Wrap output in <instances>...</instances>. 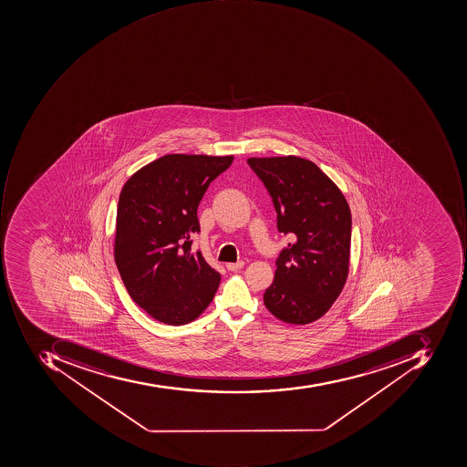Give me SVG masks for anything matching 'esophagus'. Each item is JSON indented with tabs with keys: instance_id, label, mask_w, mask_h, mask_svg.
I'll list each match as a JSON object with an SVG mask.
<instances>
[{
	"instance_id": "obj_1",
	"label": "esophagus",
	"mask_w": 467,
	"mask_h": 467,
	"mask_svg": "<svg viewBox=\"0 0 467 467\" xmlns=\"http://www.w3.org/2000/svg\"><path fill=\"white\" fill-rule=\"evenodd\" d=\"M227 269L229 271H238V269L243 268L244 266V261H237V263H229L227 264Z\"/></svg>"
}]
</instances>
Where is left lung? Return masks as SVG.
Returning <instances> with one entry per match:
<instances>
[{
	"label": "left lung",
	"mask_w": 467,
	"mask_h": 467,
	"mask_svg": "<svg viewBox=\"0 0 467 467\" xmlns=\"http://www.w3.org/2000/svg\"><path fill=\"white\" fill-rule=\"evenodd\" d=\"M292 243L279 253L264 303L275 317L308 324L336 302L349 268L352 217L347 199L315 162L300 157L248 159Z\"/></svg>",
	"instance_id": "1"
}]
</instances>
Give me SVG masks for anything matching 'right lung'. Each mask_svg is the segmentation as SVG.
<instances>
[{"label":"right lung","instance_id":"obj_1","mask_svg":"<svg viewBox=\"0 0 467 467\" xmlns=\"http://www.w3.org/2000/svg\"><path fill=\"white\" fill-rule=\"evenodd\" d=\"M233 157L168 154L129 178L118 202L115 261L131 299L170 326L190 323L220 284L192 235L199 202Z\"/></svg>","mask_w":467,"mask_h":467}]
</instances>
